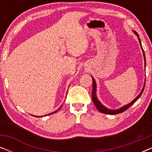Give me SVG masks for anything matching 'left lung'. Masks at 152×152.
<instances>
[{"mask_svg": "<svg viewBox=\"0 0 152 152\" xmlns=\"http://www.w3.org/2000/svg\"><path fill=\"white\" fill-rule=\"evenodd\" d=\"M134 33L136 35L137 37H138V39L139 41V43H140V45L141 47V49H142V51L143 53V57H144V60H145V68H146V60H145V53H144V50H143L142 49V44H141V41L140 38H139V36H138V34L137 33L136 31H133ZM92 77V76H91ZM92 79H93V91H92V99H93V103H94V104L96 108L97 109V110L99 112H101V113H106V114H109V115H115V114H118V113H122V112L126 111V109H128V108H129L131 106L132 104H134V103L136 102L138 100V99L140 98L141 95H142V93L143 92V91H144L145 89V83H144V85H143V87H142V91H140V93H139V95L137 96L136 98H135L134 100L131 102L130 103L127 104L123 106V107H122L121 108H120V109H107V107H105V106H104L101 103L100 101L98 100V99H97V95H96V92H97V84H96V82H95V79L93 77H92Z\"/></svg>", "mask_w": 152, "mask_h": 152, "instance_id": "obj_1", "label": "left lung"}]
</instances>
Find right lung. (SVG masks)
<instances>
[{"mask_svg":"<svg viewBox=\"0 0 152 152\" xmlns=\"http://www.w3.org/2000/svg\"><path fill=\"white\" fill-rule=\"evenodd\" d=\"M61 107H60V108H61ZM60 108H59V109H58L57 110V111H54V112H53V113H49V114H47V115H45L44 116H47V115H51V114H53V113H56V112H57L58 111H59V110L60 109ZM34 117H37V118H38V117H43V116H34Z\"/></svg>","mask_w":152,"mask_h":152,"instance_id":"1","label":"right lung"}]
</instances>
